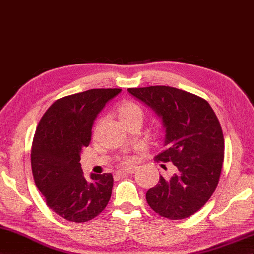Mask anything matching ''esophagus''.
<instances>
[{
	"label": "esophagus",
	"instance_id": "34e87169",
	"mask_svg": "<svg viewBox=\"0 0 254 254\" xmlns=\"http://www.w3.org/2000/svg\"><path fill=\"white\" fill-rule=\"evenodd\" d=\"M135 172V168H127L120 172V174H132Z\"/></svg>",
	"mask_w": 254,
	"mask_h": 254
}]
</instances>
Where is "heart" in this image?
Returning <instances> with one entry per match:
<instances>
[{"label": "heart", "instance_id": "1", "mask_svg": "<svg viewBox=\"0 0 254 254\" xmlns=\"http://www.w3.org/2000/svg\"><path fill=\"white\" fill-rule=\"evenodd\" d=\"M118 114L120 120L124 123V124L129 121H132L135 119H143L142 108L138 104H135V102L130 100L122 102L118 108ZM126 162H128V160H126Z\"/></svg>", "mask_w": 254, "mask_h": 254}]
</instances>
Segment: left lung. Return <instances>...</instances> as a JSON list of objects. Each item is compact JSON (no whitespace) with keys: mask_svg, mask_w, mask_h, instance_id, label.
Wrapping results in <instances>:
<instances>
[{"mask_svg":"<svg viewBox=\"0 0 254 254\" xmlns=\"http://www.w3.org/2000/svg\"><path fill=\"white\" fill-rule=\"evenodd\" d=\"M161 118L164 149L157 162H173L177 173L160 176L146 201L155 212L171 220L192 216L217 188L224 159V138L217 115L204 98L175 87L155 85L128 88Z\"/></svg>","mask_w":254,"mask_h":254,"instance_id":"1","label":"left lung"}]
</instances>
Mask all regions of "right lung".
I'll return each mask as SVG.
<instances>
[{
    "mask_svg": "<svg viewBox=\"0 0 254 254\" xmlns=\"http://www.w3.org/2000/svg\"><path fill=\"white\" fill-rule=\"evenodd\" d=\"M121 88H93L54 101L40 119L34 135L31 164L34 182L48 207L68 221L97 217L111 197V173L86 180L80 153L91 142L93 123Z\"/></svg>",
    "mask_w": 254,
    "mask_h": 254,
    "instance_id": "add662e5",
    "label": "right lung"
}]
</instances>
